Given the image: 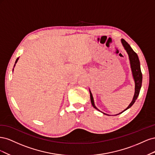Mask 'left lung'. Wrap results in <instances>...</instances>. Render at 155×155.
Segmentation results:
<instances>
[{"label": "left lung", "mask_w": 155, "mask_h": 155, "mask_svg": "<svg viewBox=\"0 0 155 155\" xmlns=\"http://www.w3.org/2000/svg\"><path fill=\"white\" fill-rule=\"evenodd\" d=\"M121 41V43H122V45L124 46L125 50H126V51L127 52V54L129 55V58L130 64V68H131V70H132L133 76L134 83H135V92H134V95L133 96V100H132V101H131L130 104H129V105L123 111V112H124L125 110L129 109V108L134 104L135 101L137 99V97L139 95L140 91V88H141V87H142V74L141 72V69H140V61H139L137 54L136 53L135 51H134V50L132 49V48L130 47V45L127 43V42L124 39H122ZM89 92H90V96H91V101L92 105L94 107V108H95L96 109L98 110L94 105V98H93V96H92V94L91 91H89ZM123 112H121V113H122ZM103 113H104V112H103ZM121 113H119L118 114H120ZM104 114H106L105 113H104ZM107 115H108V114H107Z\"/></svg>", "instance_id": "obj_1"}]
</instances>
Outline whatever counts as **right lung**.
I'll return each mask as SVG.
<instances>
[{"label": "right lung", "mask_w": 155, "mask_h": 155, "mask_svg": "<svg viewBox=\"0 0 155 155\" xmlns=\"http://www.w3.org/2000/svg\"><path fill=\"white\" fill-rule=\"evenodd\" d=\"M18 58H17V59H16V61H15V63H17V61H18ZM15 65H14V67H15Z\"/></svg>", "instance_id": "1"}]
</instances>
